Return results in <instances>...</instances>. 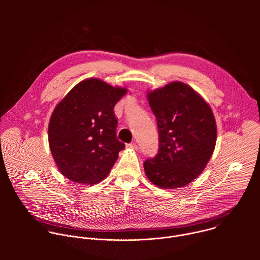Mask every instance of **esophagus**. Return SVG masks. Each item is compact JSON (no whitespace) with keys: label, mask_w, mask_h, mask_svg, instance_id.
<instances>
[{"label":"esophagus","mask_w":260,"mask_h":260,"mask_svg":"<svg viewBox=\"0 0 260 260\" xmlns=\"http://www.w3.org/2000/svg\"><path fill=\"white\" fill-rule=\"evenodd\" d=\"M127 148H129V149H133V150H138V145L136 143H131V144H127L126 145Z\"/></svg>","instance_id":"1"}]
</instances>
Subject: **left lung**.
Instances as JSON below:
<instances>
[{"mask_svg": "<svg viewBox=\"0 0 260 260\" xmlns=\"http://www.w3.org/2000/svg\"><path fill=\"white\" fill-rule=\"evenodd\" d=\"M147 100L157 120L159 149L145 160V174L159 188L183 187L203 173L214 152L213 111L200 93L180 81L147 91Z\"/></svg>", "mask_w": 260, "mask_h": 260, "instance_id": "left-lung-1", "label": "left lung"}]
</instances>
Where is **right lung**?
I'll use <instances>...</instances> for the list:
<instances>
[{
	"instance_id": "1",
	"label": "right lung",
	"mask_w": 260,
	"mask_h": 260,
	"mask_svg": "<svg viewBox=\"0 0 260 260\" xmlns=\"http://www.w3.org/2000/svg\"><path fill=\"white\" fill-rule=\"evenodd\" d=\"M127 88L82 80L55 106L48 124L54 162L66 178L92 185L104 180L125 145L116 138L114 106Z\"/></svg>"
}]
</instances>
